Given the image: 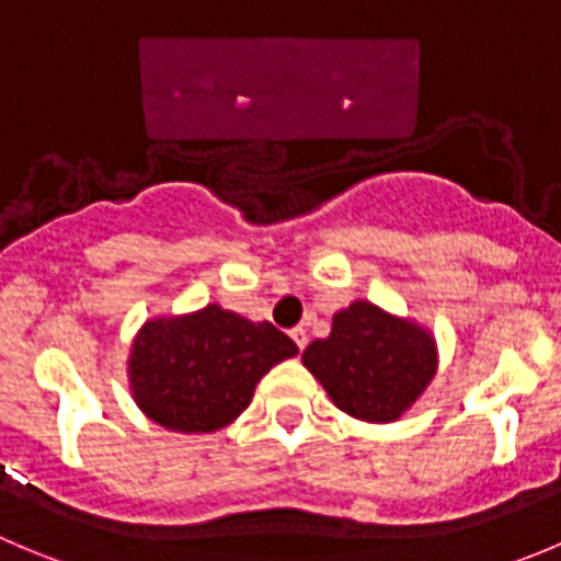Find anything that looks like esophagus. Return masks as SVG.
Returning <instances> with one entry per match:
<instances>
[{
  "label": "esophagus",
  "mask_w": 561,
  "mask_h": 561,
  "mask_svg": "<svg viewBox=\"0 0 561 561\" xmlns=\"http://www.w3.org/2000/svg\"><path fill=\"white\" fill-rule=\"evenodd\" d=\"M291 339H295L297 350H306V346H308V333H306V328H295V330H291Z\"/></svg>",
  "instance_id": "obj_1"
}]
</instances>
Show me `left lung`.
<instances>
[{"mask_svg": "<svg viewBox=\"0 0 561 561\" xmlns=\"http://www.w3.org/2000/svg\"><path fill=\"white\" fill-rule=\"evenodd\" d=\"M302 364L335 408L360 421L388 424L430 386L437 352L424 328L357 300L335 313L328 339L308 344Z\"/></svg>", "mask_w": 561, "mask_h": 561, "instance_id": "1", "label": "left lung"}]
</instances>
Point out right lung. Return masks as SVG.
Listing matches in <instances>:
<instances>
[{
	"label": "right lung",
	"instance_id": "right-lung-1",
	"mask_svg": "<svg viewBox=\"0 0 561 561\" xmlns=\"http://www.w3.org/2000/svg\"><path fill=\"white\" fill-rule=\"evenodd\" d=\"M295 355V341L270 322L206 306L142 324L131 344L129 382L140 410L157 424L215 432L248 408L272 366Z\"/></svg>",
	"mask_w": 561,
	"mask_h": 561
}]
</instances>
